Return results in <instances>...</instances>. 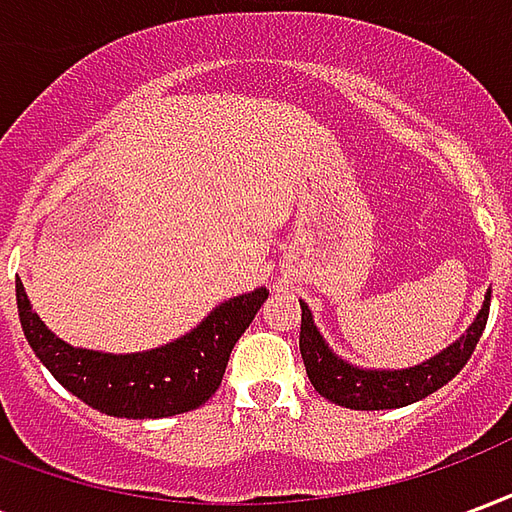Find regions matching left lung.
I'll list each match as a JSON object with an SVG mask.
<instances>
[{"instance_id":"left-lung-1","label":"left lung","mask_w":512,"mask_h":512,"mask_svg":"<svg viewBox=\"0 0 512 512\" xmlns=\"http://www.w3.org/2000/svg\"><path fill=\"white\" fill-rule=\"evenodd\" d=\"M488 310H491V290L485 293L483 307L477 312L472 326L466 329V334L447 345L441 354L430 356L428 362L406 367V370H367V367H356L334 354L312 321L310 307L301 301V359H304L315 392L337 406L356 408V411L411 406L422 397L433 395L436 389H441L461 373L483 337Z\"/></svg>"}]
</instances>
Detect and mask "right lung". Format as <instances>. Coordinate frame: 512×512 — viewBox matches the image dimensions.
<instances>
[{
	"instance_id": "obj_1",
	"label": "right lung",
	"mask_w": 512,
	"mask_h": 512,
	"mask_svg": "<svg viewBox=\"0 0 512 512\" xmlns=\"http://www.w3.org/2000/svg\"><path fill=\"white\" fill-rule=\"evenodd\" d=\"M266 299L268 290L257 288L219 304L197 329L161 348L104 354L60 340L32 310L27 290L16 279L18 318L35 356L87 406L126 419L175 417L202 406L222 384L233 345Z\"/></svg>"
}]
</instances>
